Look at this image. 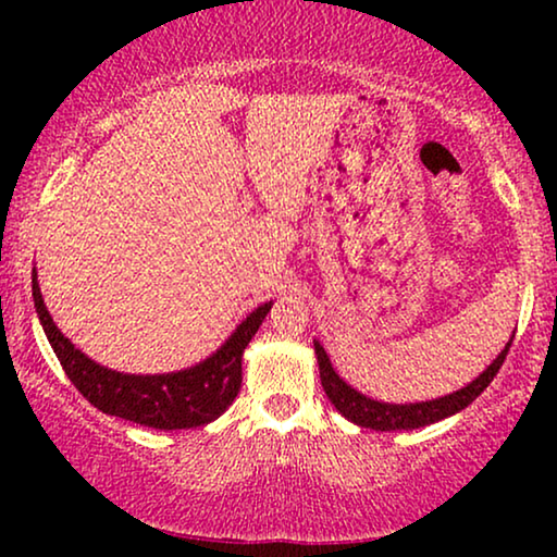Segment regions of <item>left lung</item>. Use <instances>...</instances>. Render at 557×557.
I'll return each instance as SVG.
<instances>
[{
  "instance_id": "8db88e82",
  "label": "left lung",
  "mask_w": 557,
  "mask_h": 557,
  "mask_svg": "<svg viewBox=\"0 0 557 557\" xmlns=\"http://www.w3.org/2000/svg\"><path fill=\"white\" fill-rule=\"evenodd\" d=\"M515 337V334H512ZM512 347V339L507 342L505 349L497 355L490 368H486L482 375L476 380H471L467 387L456 391L451 395H444V398L436 400H425V403H380L372 400L368 395L357 393L352 385H347L337 372H334L330 357H326L324 347L314 342V352H317V362H319V377H322V387L326 393V398L332 400V406L339 410L347 421H352L362 429H372V431H410V429H423V425H431L436 421H444V418L459 413L474 403L479 395L486 391V385L492 383L494 375H497L502 362Z\"/></svg>"
}]
</instances>
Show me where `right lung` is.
Returning a JSON list of instances; mask_svg holds the SVG:
<instances>
[{"label":"right lung","mask_w":557,"mask_h":557,"mask_svg":"<svg viewBox=\"0 0 557 557\" xmlns=\"http://www.w3.org/2000/svg\"><path fill=\"white\" fill-rule=\"evenodd\" d=\"M33 299L37 317L65 375L78 387L83 398L103 413L126 418L139 425L162 431L197 429L215 421L235 400L243 383V349L253 339L258 326L271 311V301L261 304L243 319L223 347L195 368L166 372V375H126L103 368L75 349V345L52 322L45 307L37 273L33 271Z\"/></svg>","instance_id":"right-lung-1"}]
</instances>
